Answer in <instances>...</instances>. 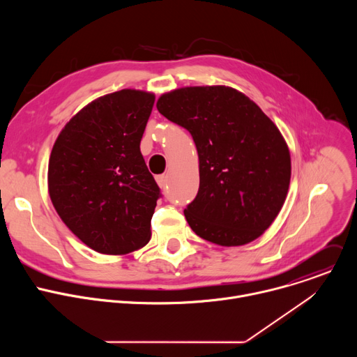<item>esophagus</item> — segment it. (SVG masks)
Listing matches in <instances>:
<instances>
[{
	"label": "esophagus",
	"instance_id": "esophagus-1",
	"mask_svg": "<svg viewBox=\"0 0 357 357\" xmlns=\"http://www.w3.org/2000/svg\"><path fill=\"white\" fill-rule=\"evenodd\" d=\"M157 182H158L160 188H161L162 190H165V188H167V185H168V178H167L165 175H160V176H157Z\"/></svg>",
	"mask_w": 357,
	"mask_h": 357
}]
</instances>
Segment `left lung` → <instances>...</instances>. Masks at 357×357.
<instances>
[{
  "label": "left lung",
  "instance_id": "1",
  "mask_svg": "<svg viewBox=\"0 0 357 357\" xmlns=\"http://www.w3.org/2000/svg\"><path fill=\"white\" fill-rule=\"evenodd\" d=\"M158 112L186 128L199 157V190L183 211L190 229L231 247L260 237L278 216L291 179L288 145L277 126L229 86L181 87Z\"/></svg>",
  "mask_w": 357,
  "mask_h": 357
}]
</instances>
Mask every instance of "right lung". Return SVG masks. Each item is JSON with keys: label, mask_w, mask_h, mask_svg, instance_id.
<instances>
[{"label": "right lung", "mask_w": 357, "mask_h": 357, "mask_svg": "<svg viewBox=\"0 0 357 357\" xmlns=\"http://www.w3.org/2000/svg\"><path fill=\"white\" fill-rule=\"evenodd\" d=\"M154 101V93L134 89L101 96L69 120L50 152L52 205L97 252L121 256L151 238L161 193L139 142Z\"/></svg>", "instance_id": "add662e5"}]
</instances>
